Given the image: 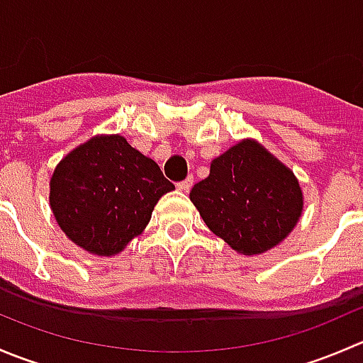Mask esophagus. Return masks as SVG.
<instances>
[{
  "label": "esophagus",
  "mask_w": 363,
  "mask_h": 363,
  "mask_svg": "<svg viewBox=\"0 0 363 363\" xmlns=\"http://www.w3.org/2000/svg\"><path fill=\"white\" fill-rule=\"evenodd\" d=\"M191 186H193L191 175H189V177H186L184 181L177 182V189H181V191H189V189H191Z\"/></svg>",
  "instance_id": "obj_1"
}]
</instances>
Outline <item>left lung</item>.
<instances>
[{"label": "left lung", "mask_w": 363, "mask_h": 363, "mask_svg": "<svg viewBox=\"0 0 363 363\" xmlns=\"http://www.w3.org/2000/svg\"><path fill=\"white\" fill-rule=\"evenodd\" d=\"M189 199L211 232L244 255L279 244L302 214L294 172L252 140L212 161L208 177L193 186Z\"/></svg>", "instance_id": "8db88e82"}]
</instances>
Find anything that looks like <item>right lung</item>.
I'll return each instance as SVG.
<instances>
[{
	"label": "right lung",
	"instance_id": "add662e5",
	"mask_svg": "<svg viewBox=\"0 0 363 363\" xmlns=\"http://www.w3.org/2000/svg\"><path fill=\"white\" fill-rule=\"evenodd\" d=\"M172 189L158 164L126 138L94 137L57 164L50 207L77 246L112 256L147 226L156 202Z\"/></svg>",
	"mask_w": 363,
	"mask_h": 363
}]
</instances>
